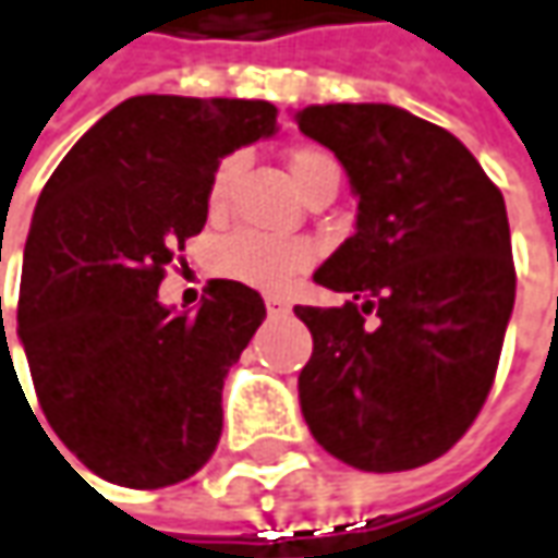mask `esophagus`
<instances>
[{
  "mask_svg": "<svg viewBox=\"0 0 558 558\" xmlns=\"http://www.w3.org/2000/svg\"><path fill=\"white\" fill-rule=\"evenodd\" d=\"M265 308H268V315H287L290 312L287 299L280 296H265Z\"/></svg>",
  "mask_w": 558,
  "mask_h": 558,
  "instance_id": "34e87169",
  "label": "esophagus"
}]
</instances>
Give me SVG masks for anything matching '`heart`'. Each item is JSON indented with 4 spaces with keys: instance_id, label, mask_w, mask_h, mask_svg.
<instances>
[{
    "instance_id": "b5f03b06",
    "label": "heart",
    "mask_w": 558,
    "mask_h": 558,
    "mask_svg": "<svg viewBox=\"0 0 558 558\" xmlns=\"http://www.w3.org/2000/svg\"><path fill=\"white\" fill-rule=\"evenodd\" d=\"M287 163H290L293 182H296L302 194L324 172L339 169L337 160L327 150H320V147H296V150H290ZM234 175H238V160H225L216 169L213 184H209V203L213 206L225 203ZM308 262H312V246L308 243L271 241V238H262V234H253V231H238V234L225 238L219 243V253H216V268L225 278L243 280V283L262 287V290H280Z\"/></svg>"
}]
</instances>
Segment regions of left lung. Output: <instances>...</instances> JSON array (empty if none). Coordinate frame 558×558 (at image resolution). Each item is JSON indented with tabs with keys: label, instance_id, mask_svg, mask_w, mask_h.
<instances>
[{
	"label": "left lung",
	"instance_id": "8db88e82",
	"mask_svg": "<svg viewBox=\"0 0 558 558\" xmlns=\"http://www.w3.org/2000/svg\"><path fill=\"white\" fill-rule=\"evenodd\" d=\"M293 120L357 197L355 234L315 271L352 299L293 308L315 339L302 416L355 470H416L463 438L497 374L515 302L507 203L460 138L401 107L312 105Z\"/></svg>",
	"mask_w": 558,
	"mask_h": 558
}]
</instances>
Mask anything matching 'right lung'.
I'll use <instances>...</instances> for the list:
<instances>
[{"instance_id":"add662e5","label":"right lung","mask_w":558,"mask_h":558,"mask_svg":"<svg viewBox=\"0 0 558 558\" xmlns=\"http://www.w3.org/2000/svg\"><path fill=\"white\" fill-rule=\"evenodd\" d=\"M275 129L268 101L135 95L70 147L39 194L17 337L49 426L107 482L166 488L219 445L221 386L265 302L209 280L197 315H175L157 290L206 225L221 157Z\"/></svg>"}]
</instances>
